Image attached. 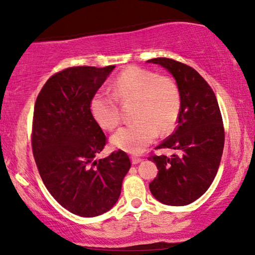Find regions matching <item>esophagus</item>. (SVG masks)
<instances>
[{"instance_id":"1","label":"esophagus","mask_w":255,"mask_h":255,"mask_svg":"<svg viewBox=\"0 0 255 255\" xmlns=\"http://www.w3.org/2000/svg\"><path fill=\"white\" fill-rule=\"evenodd\" d=\"M141 162H142V158H140V157H135V156L131 157V163H133V164H138V163H141Z\"/></svg>"}]
</instances>
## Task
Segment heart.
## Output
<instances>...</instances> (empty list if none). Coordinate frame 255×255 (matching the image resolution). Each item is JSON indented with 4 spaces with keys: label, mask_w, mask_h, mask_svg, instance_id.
<instances>
[{
    "label": "heart",
    "mask_w": 255,
    "mask_h": 255,
    "mask_svg": "<svg viewBox=\"0 0 255 255\" xmlns=\"http://www.w3.org/2000/svg\"><path fill=\"white\" fill-rule=\"evenodd\" d=\"M113 94L97 92L90 101L92 117L101 128L114 129L121 117L118 101H135L134 122L115 131L111 141L114 147L130 154H140L157 137L158 130L170 131L181 110V93L170 78L130 66L112 84Z\"/></svg>",
    "instance_id": "heart-1"
}]
</instances>
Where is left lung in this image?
I'll return each mask as SVG.
<instances>
[{"instance_id":"obj_1","label":"left lung","mask_w":255,"mask_h":255,"mask_svg":"<svg viewBox=\"0 0 255 255\" xmlns=\"http://www.w3.org/2000/svg\"><path fill=\"white\" fill-rule=\"evenodd\" d=\"M147 63L164 67L181 93L177 128L157 147L174 149L178 154L149 157L158 170L149 189L162 204L188 205L210 188L218 171L225 140L218 101L204 78L192 67L169 58Z\"/></svg>"}]
</instances>
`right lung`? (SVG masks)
Instances as JSON below:
<instances>
[{"mask_svg": "<svg viewBox=\"0 0 255 255\" xmlns=\"http://www.w3.org/2000/svg\"><path fill=\"white\" fill-rule=\"evenodd\" d=\"M114 69L77 66L56 73L33 110L32 151L44 185L63 208L86 218L113 208L130 168L122 150L96 159L106 136L90 101Z\"/></svg>", "mask_w": 255, "mask_h": 255, "instance_id": "1", "label": "right lung"}]
</instances>
